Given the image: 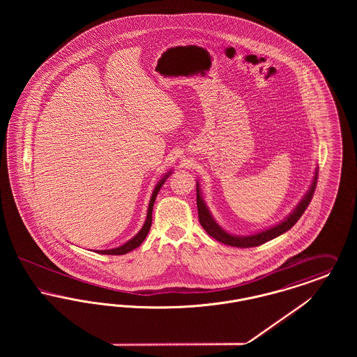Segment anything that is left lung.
Here are the masks:
<instances>
[{"mask_svg":"<svg viewBox=\"0 0 357 357\" xmlns=\"http://www.w3.org/2000/svg\"><path fill=\"white\" fill-rule=\"evenodd\" d=\"M319 169L314 170V175H313V181L309 186V190L306 191L305 195L301 198V201L297 204V206L291 210V213L289 214L288 217L284 221L278 222L275 225H273L268 229H264L258 233H253L249 236H236L231 234L229 231H226L218 222L215 221V218L213 217L211 211L208 210L207 204L204 201L202 197V191L199 183L197 181V206H198V215H199V222L202 225L206 233L210 237L220 241L225 245L229 246H236V248H255V246H259L268 241H271L273 238L278 237L284 233H287L289 229H291V226H294V223L301 218V215L304 214L307 204H310V199L313 197L314 188H316V182H317V174H319Z\"/></svg>","mask_w":357,"mask_h":357,"instance_id":"obj_1","label":"left lung"}]
</instances>
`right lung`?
<instances>
[{
  "label": "right lung",
  "instance_id": "obj_1",
  "mask_svg": "<svg viewBox=\"0 0 357 357\" xmlns=\"http://www.w3.org/2000/svg\"><path fill=\"white\" fill-rule=\"evenodd\" d=\"M171 172H172V170L169 171L167 174H165V175L162 176V179H160V181L155 185V187H153V195H151V199H150V204H149V208H147V217H146V221H144L143 226H142V229L136 233L135 236L131 238V239H128L126 243H123V245H120L118 248H115V249H108V250H96V253H99V255H127V253H130L131 250H134V249H136L137 246H140V245H142V242L146 239L147 234H149V231H150V229H151L153 204H155L156 195H158L159 190H160L162 186L165 185L166 179L170 176Z\"/></svg>",
  "mask_w": 357,
  "mask_h": 357
}]
</instances>
